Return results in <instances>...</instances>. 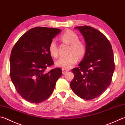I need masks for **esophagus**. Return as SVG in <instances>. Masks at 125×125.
<instances>
[{
	"label": "esophagus",
	"mask_w": 125,
	"mask_h": 125,
	"mask_svg": "<svg viewBox=\"0 0 125 125\" xmlns=\"http://www.w3.org/2000/svg\"><path fill=\"white\" fill-rule=\"evenodd\" d=\"M62 74H64L65 73H67L68 72H69L68 70H66V69H62Z\"/></svg>",
	"instance_id": "1"
}]
</instances>
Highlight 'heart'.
<instances>
[{
    "instance_id": "1",
    "label": "heart",
    "mask_w": 125,
    "mask_h": 125,
    "mask_svg": "<svg viewBox=\"0 0 125 125\" xmlns=\"http://www.w3.org/2000/svg\"><path fill=\"white\" fill-rule=\"evenodd\" d=\"M61 40L65 43L70 44L68 49V55L61 57L56 61L57 67L64 69L71 68L78 62V57L82 58L86 53V46L84 43L79 40V37L75 33L72 31H67L60 36ZM50 55L54 58L58 56L57 46L55 40L50 42L49 46Z\"/></svg>"
}]
</instances>
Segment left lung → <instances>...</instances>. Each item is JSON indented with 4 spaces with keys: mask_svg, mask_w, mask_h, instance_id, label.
I'll return each instance as SVG.
<instances>
[{
    "mask_svg": "<svg viewBox=\"0 0 125 125\" xmlns=\"http://www.w3.org/2000/svg\"><path fill=\"white\" fill-rule=\"evenodd\" d=\"M84 38L86 53L78 68L72 69L74 78L70 87L80 98L92 99L110 85L115 69L109 41L101 31L87 26L75 27Z\"/></svg>",
    "mask_w": 125,
    "mask_h": 125,
    "instance_id": "1",
    "label": "left lung"
}]
</instances>
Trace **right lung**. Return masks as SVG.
Masks as SVG:
<instances>
[{"instance_id":"1","label":"right lung","mask_w":125,"mask_h":125,"mask_svg":"<svg viewBox=\"0 0 125 125\" xmlns=\"http://www.w3.org/2000/svg\"><path fill=\"white\" fill-rule=\"evenodd\" d=\"M60 29L37 27L18 40L10 58V77L17 92L27 101L39 103L49 98L55 88L62 70L46 69L53 64L49 52L53 38Z\"/></svg>"}]
</instances>
